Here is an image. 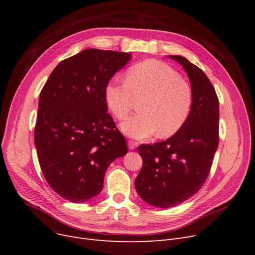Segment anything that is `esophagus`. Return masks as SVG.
Listing matches in <instances>:
<instances>
[{"label":"esophagus","instance_id":"1","mask_svg":"<svg viewBox=\"0 0 255 255\" xmlns=\"http://www.w3.org/2000/svg\"><path fill=\"white\" fill-rule=\"evenodd\" d=\"M128 146H129L130 150H134L137 146V142L133 141V140H128Z\"/></svg>","mask_w":255,"mask_h":255}]
</instances>
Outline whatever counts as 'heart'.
I'll list each match as a JSON object with an SVG mask.
<instances>
[{
  "label": "heart",
  "instance_id": "heart-1",
  "mask_svg": "<svg viewBox=\"0 0 255 255\" xmlns=\"http://www.w3.org/2000/svg\"><path fill=\"white\" fill-rule=\"evenodd\" d=\"M107 107L118 120H124L135 100L140 114L122 124L125 134L143 139L159 132L167 137L188 121L193 106V90L180 73L166 63L150 59L135 64L126 72V80L113 77L104 89Z\"/></svg>",
  "mask_w": 255,
  "mask_h": 255
}]
</instances>
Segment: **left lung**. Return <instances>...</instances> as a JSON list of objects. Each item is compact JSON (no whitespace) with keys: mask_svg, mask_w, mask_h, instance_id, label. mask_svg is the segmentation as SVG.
<instances>
[{"mask_svg":"<svg viewBox=\"0 0 255 255\" xmlns=\"http://www.w3.org/2000/svg\"><path fill=\"white\" fill-rule=\"evenodd\" d=\"M179 62L190 79L193 106L186 124L164 141L140 144L142 166L135 189L146 204L170 208L182 204L202 188L219 143V100L204 71L181 56Z\"/></svg>","mask_w":255,"mask_h":255,"instance_id":"1","label":"left lung"}]
</instances>
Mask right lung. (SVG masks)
Returning a JSON list of instances; mask_svg holds the SVG:
<instances>
[{"label": "right lung", "mask_w": 255, "mask_h": 255, "mask_svg": "<svg viewBox=\"0 0 255 255\" xmlns=\"http://www.w3.org/2000/svg\"><path fill=\"white\" fill-rule=\"evenodd\" d=\"M130 53L88 48L65 59L40 93L34 141L51 189L84 203L103 188L110 164L128 152L107 113L104 89Z\"/></svg>", "instance_id": "add662e5"}]
</instances>
